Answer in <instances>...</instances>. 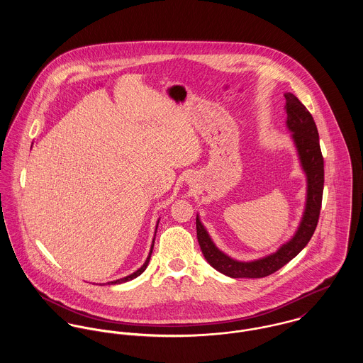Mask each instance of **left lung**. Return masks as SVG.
<instances>
[{
    "mask_svg": "<svg viewBox=\"0 0 363 363\" xmlns=\"http://www.w3.org/2000/svg\"><path fill=\"white\" fill-rule=\"evenodd\" d=\"M286 128L295 145L301 167L306 176V203L294 236L274 253L250 261L233 259L219 250L211 239L200 215L196 218L197 239L204 257L216 271L230 278H262L295 259L309 243L315 230L324 187V160L320 150L318 131L309 110L291 92L285 94Z\"/></svg>",
    "mask_w": 363,
    "mask_h": 363,
    "instance_id": "8db88e82",
    "label": "left lung"
}]
</instances>
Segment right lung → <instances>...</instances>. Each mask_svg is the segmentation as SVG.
Listing matches in <instances>:
<instances>
[{
	"label": "right lung",
	"mask_w": 363,
	"mask_h": 363,
	"mask_svg": "<svg viewBox=\"0 0 363 363\" xmlns=\"http://www.w3.org/2000/svg\"><path fill=\"white\" fill-rule=\"evenodd\" d=\"M157 225H159V219H157V222H156V228H155V235H156V229H157ZM154 243H155V236H154V240H152V245H151V250H150V255H148V257L145 259V262L135 271V272H133V274H130V275H127V277H124V278H120V279H116V281H111V282H107V284H111V285H116V284H123V282H127V281H131V279H134V278H137L138 275H141L145 269H147V267H148V262H150V259H151V255H152V250H154Z\"/></svg>",
	"instance_id": "obj_1"
}]
</instances>
